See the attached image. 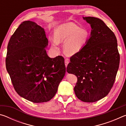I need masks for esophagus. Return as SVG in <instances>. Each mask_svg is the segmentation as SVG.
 I'll return each mask as SVG.
<instances>
[{
  "instance_id": "esophagus-1",
  "label": "esophagus",
  "mask_w": 126,
  "mask_h": 126,
  "mask_svg": "<svg viewBox=\"0 0 126 126\" xmlns=\"http://www.w3.org/2000/svg\"><path fill=\"white\" fill-rule=\"evenodd\" d=\"M64 62H65V67H67V65H68V63H69V60H68V58H66V59H65Z\"/></svg>"
}]
</instances>
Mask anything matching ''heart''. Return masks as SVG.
<instances>
[{
    "label": "heart",
    "mask_w": 126,
    "mask_h": 126,
    "mask_svg": "<svg viewBox=\"0 0 126 126\" xmlns=\"http://www.w3.org/2000/svg\"><path fill=\"white\" fill-rule=\"evenodd\" d=\"M89 38V33L86 29H82L74 23H67L58 25L55 29V37L51 39L53 45L59 42H65L64 50L65 54L72 55L82 49Z\"/></svg>",
    "instance_id": "1"
}]
</instances>
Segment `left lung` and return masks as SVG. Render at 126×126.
<instances>
[{
  "label": "left lung",
  "instance_id": "left-lung-1",
  "mask_svg": "<svg viewBox=\"0 0 126 126\" xmlns=\"http://www.w3.org/2000/svg\"><path fill=\"white\" fill-rule=\"evenodd\" d=\"M83 18L91 24V37L82 49L70 58L67 71L77 77L74 91L78 98L94 102L112 89L120 58L116 36L105 23L95 17Z\"/></svg>",
  "mask_w": 126,
  "mask_h": 126
}]
</instances>
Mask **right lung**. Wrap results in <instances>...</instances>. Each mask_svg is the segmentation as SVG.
<instances>
[{"mask_svg":"<svg viewBox=\"0 0 126 126\" xmlns=\"http://www.w3.org/2000/svg\"><path fill=\"white\" fill-rule=\"evenodd\" d=\"M48 43L44 29L28 20L21 23L8 45L6 68L14 88L33 103L50 101L65 76L64 58H49Z\"/></svg>","mask_w":126,"mask_h":126,"instance_id":"1","label":"right lung"}]
</instances>
